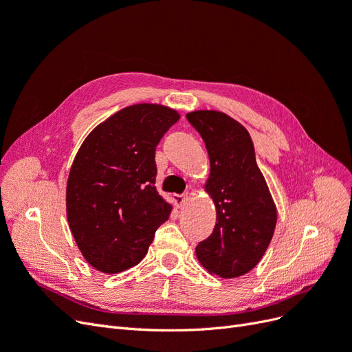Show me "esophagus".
Returning a JSON list of instances; mask_svg holds the SVG:
<instances>
[{
    "label": "esophagus",
    "instance_id": "esophagus-1",
    "mask_svg": "<svg viewBox=\"0 0 352 352\" xmlns=\"http://www.w3.org/2000/svg\"><path fill=\"white\" fill-rule=\"evenodd\" d=\"M186 198H188V195H173V202H175V206L176 207H182L184 204H185V201H186Z\"/></svg>",
    "mask_w": 352,
    "mask_h": 352
}]
</instances>
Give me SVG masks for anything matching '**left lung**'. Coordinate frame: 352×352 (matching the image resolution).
Returning <instances> with one entry per match:
<instances>
[{
	"instance_id": "left-lung-1",
	"label": "left lung",
	"mask_w": 352,
	"mask_h": 352,
	"mask_svg": "<svg viewBox=\"0 0 352 352\" xmlns=\"http://www.w3.org/2000/svg\"><path fill=\"white\" fill-rule=\"evenodd\" d=\"M210 157L207 194L216 206V226L197 245L199 263L225 279L252 270L273 238L278 211L255 162L248 131L228 114L199 110L186 114Z\"/></svg>"
}]
</instances>
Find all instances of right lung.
<instances>
[{
  "mask_svg": "<svg viewBox=\"0 0 352 352\" xmlns=\"http://www.w3.org/2000/svg\"><path fill=\"white\" fill-rule=\"evenodd\" d=\"M160 104L117 111L87 136L66 189L69 226L92 267L120 273L148 252L172 206L155 189V146L179 120Z\"/></svg>",
  "mask_w": 352,
  "mask_h": 352,
  "instance_id": "1",
  "label": "right lung"
}]
</instances>
